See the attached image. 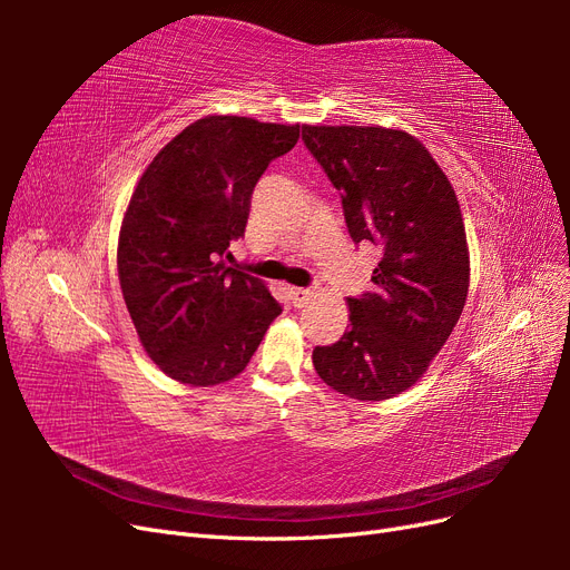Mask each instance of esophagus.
<instances>
[{"label": "esophagus", "mask_w": 570, "mask_h": 570, "mask_svg": "<svg viewBox=\"0 0 570 570\" xmlns=\"http://www.w3.org/2000/svg\"><path fill=\"white\" fill-rule=\"evenodd\" d=\"M287 295H289L292 306H304V304L312 302L314 292H312V289H304V287H289Z\"/></svg>", "instance_id": "34e87169"}]
</instances>
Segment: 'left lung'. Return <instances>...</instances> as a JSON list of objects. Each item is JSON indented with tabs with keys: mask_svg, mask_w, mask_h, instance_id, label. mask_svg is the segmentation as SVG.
Masks as SVG:
<instances>
[{
	"mask_svg": "<svg viewBox=\"0 0 570 570\" xmlns=\"http://www.w3.org/2000/svg\"><path fill=\"white\" fill-rule=\"evenodd\" d=\"M302 137L342 193L354 243L383 247L373 285L347 299L350 325L314 350L325 385L383 402L416 385L450 340L471 283L454 187L419 137L383 126H304Z\"/></svg>",
	"mask_w": 570,
	"mask_h": 570,
	"instance_id": "left-lung-1",
	"label": "left lung"
}]
</instances>
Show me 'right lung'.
<instances>
[{
  "mask_svg": "<svg viewBox=\"0 0 570 570\" xmlns=\"http://www.w3.org/2000/svg\"><path fill=\"white\" fill-rule=\"evenodd\" d=\"M299 124L209 114L159 149L118 233V283L142 350L168 377L214 387L243 373L281 316L264 281L226 268L266 166Z\"/></svg>",
  "mask_w": 570,
  "mask_h": 570,
  "instance_id": "right-lung-1",
  "label": "right lung"
}]
</instances>
